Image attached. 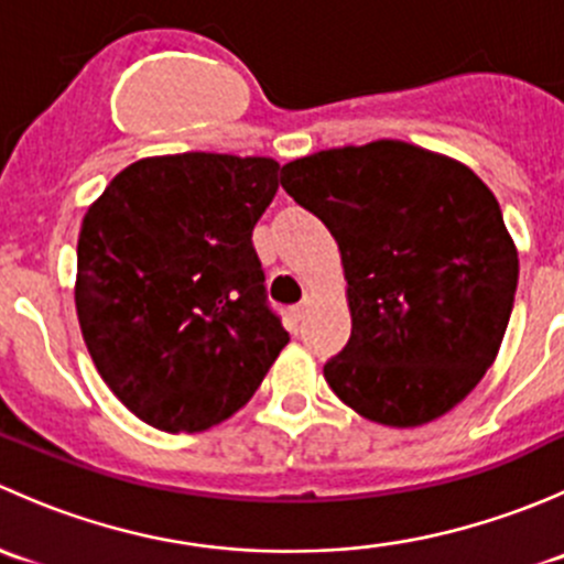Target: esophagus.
Here are the masks:
<instances>
[{
    "instance_id": "obj_1",
    "label": "esophagus",
    "mask_w": 564,
    "mask_h": 564,
    "mask_svg": "<svg viewBox=\"0 0 564 564\" xmlns=\"http://www.w3.org/2000/svg\"><path fill=\"white\" fill-rule=\"evenodd\" d=\"M308 305H311V300H308V297H305V300H303V303H300V305H294V308H292V311H289V314H292V318H294V322H300V318H305V314H308Z\"/></svg>"
}]
</instances>
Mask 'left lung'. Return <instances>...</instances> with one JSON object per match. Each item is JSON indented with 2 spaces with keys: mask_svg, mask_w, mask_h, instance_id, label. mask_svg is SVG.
I'll list each match as a JSON object with an SVG mask.
<instances>
[{
  "mask_svg": "<svg viewBox=\"0 0 564 564\" xmlns=\"http://www.w3.org/2000/svg\"><path fill=\"white\" fill-rule=\"evenodd\" d=\"M281 185L340 250L351 335L324 366L335 395L390 429L451 412L497 360L519 286L497 196L456 158L395 139L297 158Z\"/></svg>",
  "mask_w": 564,
  "mask_h": 564,
  "instance_id": "8db88e82",
  "label": "left lung"
}]
</instances>
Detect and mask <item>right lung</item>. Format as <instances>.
<instances>
[{
    "instance_id": "add662e5",
    "label": "right lung",
    "mask_w": 564,
    "mask_h": 564,
    "mask_svg": "<svg viewBox=\"0 0 564 564\" xmlns=\"http://www.w3.org/2000/svg\"><path fill=\"white\" fill-rule=\"evenodd\" d=\"M278 169L272 158L215 152L141 158L84 215V344L113 395L152 429L198 434L229 420L289 344L250 242Z\"/></svg>"
}]
</instances>
